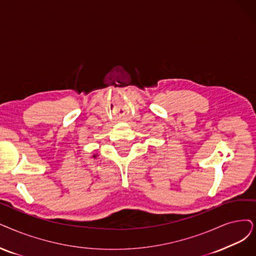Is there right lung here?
<instances>
[{"mask_svg":"<svg viewBox=\"0 0 256 256\" xmlns=\"http://www.w3.org/2000/svg\"><path fill=\"white\" fill-rule=\"evenodd\" d=\"M94 156V158H96V156Z\"/></svg>","mask_w":256,"mask_h":256,"instance_id":"obj_1","label":"right lung"}]
</instances>
